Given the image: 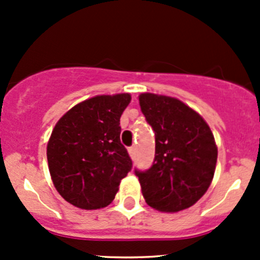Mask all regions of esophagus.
Here are the masks:
<instances>
[{
  "mask_svg": "<svg viewBox=\"0 0 260 260\" xmlns=\"http://www.w3.org/2000/svg\"><path fill=\"white\" fill-rule=\"evenodd\" d=\"M128 153H129V156L132 157V158H135V156H136V147H129V148H128Z\"/></svg>",
  "mask_w": 260,
  "mask_h": 260,
  "instance_id": "1",
  "label": "esophagus"
}]
</instances>
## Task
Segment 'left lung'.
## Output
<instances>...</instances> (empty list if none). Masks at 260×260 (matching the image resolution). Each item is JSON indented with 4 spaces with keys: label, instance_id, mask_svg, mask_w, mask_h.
<instances>
[{
    "label": "left lung",
    "instance_id": "8db88e82",
    "mask_svg": "<svg viewBox=\"0 0 260 260\" xmlns=\"http://www.w3.org/2000/svg\"><path fill=\"white\" fill-rule=\"evenodd\" d=\"M141 111L154 132V159L136 169L143 198L151 208L176 212L192 206L214 177L217 148L200 114L176 98L143 93Z\"/></svg>",
    "mask_w": 260,
    "mask_h": 260
}]
</instances>
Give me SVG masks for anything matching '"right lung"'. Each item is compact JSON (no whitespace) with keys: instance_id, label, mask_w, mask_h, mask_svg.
<instances>
[{"instance_id":"add662e5","label":"right lung","mask_w":260,"mask_h":260,"mask_svg":"<svg viewBox=\"0 0 260 260\" xmlns=\"http://www.w3.org/2000/svg\"><path fill=\"white\" fill-rule=\"evenodd\" d=\"M128 93L98 95L67 112L48 143L49 171L57 192L85 210L113 201L132 159L120 143V115L129 104Z\"/></svg>"}]
</instances>
